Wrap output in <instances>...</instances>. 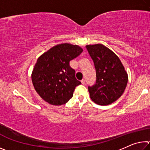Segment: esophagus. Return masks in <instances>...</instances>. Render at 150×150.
Instances as JSON below:
<instances>
[{
  "label": "esophagus",
  "instance_id": "34e87169",
  "mask_svg": "<svg viewBox=\"0 0 150 150\" xmlns=\"http://www.w3.org/2000/svg\"><path fill=\"white\" fill-rule=\"evenodd\" d=\"M81 83H82V85H85V79H83L82 81H81Z\"/></svg>",
  "mask_w": 150,
  "mask_h": 150
}]
</instances>
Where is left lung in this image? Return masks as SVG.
Returning <instances> with one entry per match:
<instances>
[{
	"mask_svg": "<svg viewBox=\"0 0 150 150\" xmlns=\"http://www.w3.org/2000/svg\"><path fill=\"white\" fill-rule=\"evenodd\" d=\"M86 48L94 62L96 82L88 87L91 99L98 105L106 106L122 95L128 76L118 55L105 45H87Z\"/></svg>",
	"mask_w": 150,
	"mask_h": 150,
	"instance_id": "8db88e82",
	"label": "left lung"
}]
</instances>
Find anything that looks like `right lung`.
I'll return each mask as SVG.
<instances>
[{"label":"right lung","instance_id":"right-lung-1","mask_svg":"<svg viewBox=\"0 0 150 150\" xmlns=\"http://www.w3.org/2000/svg\"><path fill=\"white\" fill-rule=\"evenodd\" d=\"M83 52L78 45L63 43L54 45L38 58L31 77L34 89L50 105H64L72 98L76 86L81 84L71 60Z\"/></svg>","mask_w":150,"mask_h":150}]
</instances>
